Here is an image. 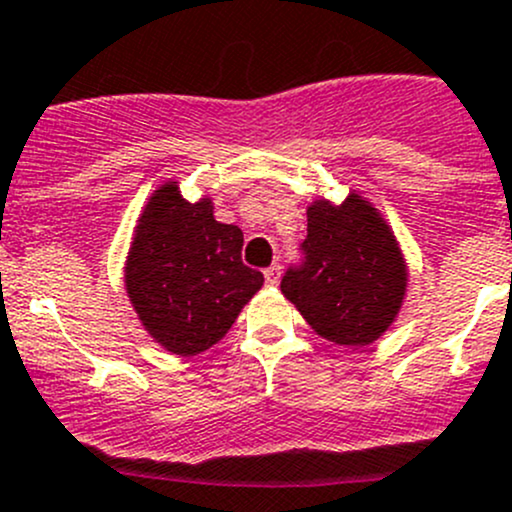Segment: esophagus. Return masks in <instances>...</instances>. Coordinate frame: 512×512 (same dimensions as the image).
Here are the masks:
<instances>
[{"label":"esophagus","instance_id":"34e87169","mask_svg":"<svg viewBox=\"0 0 512 512\" xmlns=\"http://www.w3.org/2000/svg\"><path fill=\"white\" fill-rule=\"evenodd\" d=\"M265 280H267V285H272V287H275L277 282H280V265H277V262H275V265L267 267V270H265Z\"/></svg>","mask_w":512,"mask_h":512}]
</instances>
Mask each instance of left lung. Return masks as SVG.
<instances>
[{
    "instance_id": "obj_1",
    "label": "left lung",
    "mask_w": 512,
    "mask_h": 512,
    "mask_svg": "<svg viewBox=\"0 0 512 512\" xmlns=\"http://www.w3.org/2000/svg\"><path fill=\"white\" fill-rule=\"evenodd\" d=\"M304 262L282 277V294L319 337L366 347L389 332L409 287V267L384 215L359 193L307 208Z\"/></svg>"
}]
</instances>
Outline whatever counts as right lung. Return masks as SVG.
Returning a JSON list of instances; mask_svg holds the SVG:
<instances>
[{
  "instance_id": "add662e5",
  "label": "right lung",
  "mask_w": 512,
  "mask_h": 512,
  "mask_svg": "<svg viewBox=\"0 0 512 512\" xmlns=\"http://www.w3.org/2000/svg\"><path fill=\"white\" fill-rule=\"evenodd\" d=\"M240 252L242 230L215 220L208 195L188 203L178 180L153 190L123 267L131 307L153 342L195 356L225 337L265 282Z\"/></svg>"
}]
</instances>
